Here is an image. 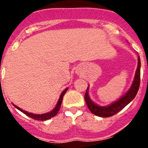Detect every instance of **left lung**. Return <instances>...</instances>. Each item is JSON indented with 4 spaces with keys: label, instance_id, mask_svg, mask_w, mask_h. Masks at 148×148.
<instances>
[{
    "label": "left lung",
    "instance_id": "left-lung-1",
    "mask_svg": "<svg viewBox=\"0 0 148 148\" xmlns=\"http://www.w3.org/2000/svg\"><path fill=\"white\" fill-rule=\"evenodd\" d=\"M140 57H138V66L136 70L135 76L132 83V86L129 90L122 96L120 99L111 103V104L108 106H101L97 105L94 101H92L90 98L89 95H88V89L89 86H88L87 90H86V94H85V100H86V104L89 108L90 111L93 114L99 117H103V118H108L111 117L112 115H114L118 113L119 111L123 109L127 104H129L131 101L134 99L139 89L140 86Z\"/></svg>",
    "mask_w": 148,
    "mask_h": 148
}]
</instances>
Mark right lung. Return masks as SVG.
I'll list each match as a JSON object with an SVG mask.
<instances>
[{"instance_id":"right-lung-1","label":"right lung","mask_w":148,"mask_h":148,"mask_svg":"<svg viewBox=\"0 0 148 148\" xmlns=\"http://www.w3.org/2000/svg\"><path fill=\"white\" fill-rule=\"evenodd\" d=\"M67 89H68V88H65V89H64V90L62 91V92L61 93L60 98H59L57 104H56V106L55 108H54L53 109L52 111H51L50 112L44 113V114H34V113H29V112L25 111H24V110H22L21 108H20L19 107L16 106V105L14 104V103H12V104H13V106L15 107V108H17L18 110H19V111H21L22 113H24V114L26 115L27 116L30 117V118H33V119H34V120H41V121H44V120H49V119L53 118V117L55 116V115H56L58 113L59 110H60V106H61V103H62V98H63V96L64 95V94L66 93V92H67Z\"/></svg>"}]
</instances>
